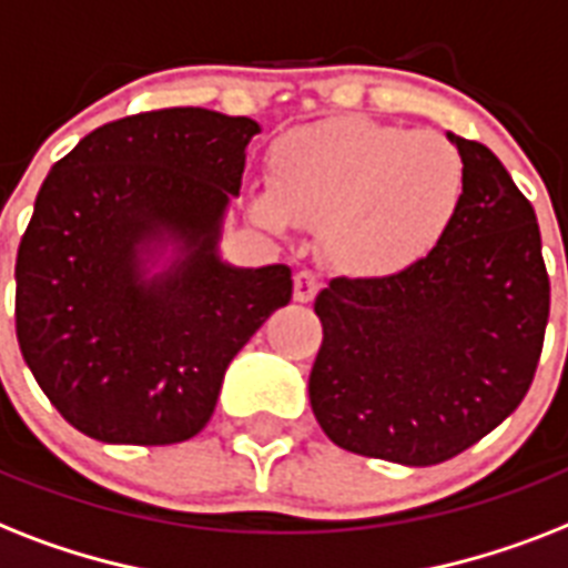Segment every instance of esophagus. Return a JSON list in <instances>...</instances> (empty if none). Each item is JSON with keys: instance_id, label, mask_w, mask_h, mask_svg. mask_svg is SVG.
<instances>
[{"instance_id": "obj_1", "label": "esophagus", "mask_w": 568, "mask_h": 568, "mask_svg": "<svg viewBox=\"0 0 568 568\" xmlns=\"http://www.w3.org/2000/svg\"><path fill=\"white\" fill-rule=\"evenodd\" d=\"M317 280L308 271H300V274H294V300L297 303H308V300H315L317 294Z\"/></svg>"}]
</instances>
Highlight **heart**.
<instances>
[{
	"mask_svg": "<svg viewBox=\"0 0 568 568\" xmlns=\"http://www.w3.org/2000/svg\"><path fill=\"white\" fill-rule=\"evenodd\" d=\"M464 195L467 165L446 136L335 116L276 136L251 212L274 233L321 230L341 276L388 280L440 247Z\"/></svg>",
	"mask_w": 568,
	"mask_h": 568,
	"instance_id": "1",
	"label": "heart"
}]
</instances>
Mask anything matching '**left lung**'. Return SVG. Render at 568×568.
Instances as JSON below:
<instances>
[{"mask_svg":"<svg viewBox=\"0 0 568 568\" xmlns=\"http://www.w3.org/2000/svg\"><path fill=\"white\" fill-rule=\"evenodd\" d=\"M449 140L467 195L440 247L388 280L335 276L315 300L317 423L341 449L405 467L455 458L519 408L551 300L531 201L487 145Z\"/></svg>","mask_w":568,"mask_h":568,"instance_id":"obj_1","label":"left lung"}]
</instances>
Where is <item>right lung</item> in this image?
<instances>
[{
	"mask_svg": "<svg viewBox=\"0 0 568 568\" xmlns=\"http://www.w3.org/2000/svg\"><path fill=\"white\" fill-rule=\"evenodd\" d=\"M247 116L165 108L108 122L52 165L17 251V341L69 426L104 444L195 437L224 371L292 268H233L221 224L239 195ZM172 241L163 275L144 262Z\"/></svg>",
	"mask_w": 568,
	"mask_h": 568,
	"instance_id": "add662e5",
	"label": "right lung"
}]
</instances>
